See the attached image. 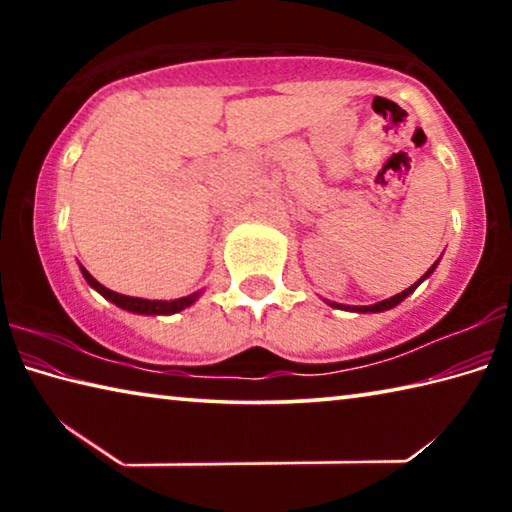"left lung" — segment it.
Returning a JSON list of instances; mask_svg holds the SVG:
<instances>
[{"label":"left lung","mask_w":512,"mask_h":512,"mask_svg":"<svg viewBox=\"0 0 512 512\" xmlns=\"http://www.w3.org/2000/svg\"><path fill=\"white\" fill-rule=\"evenodd\" d=\"M438 262L440 259H436V262H433V266L429 268L427 273H424L418 282L415 284H411L409 289H404L402 293H397V296H393V298H386V300H381V302H375V305H368V307H354V305H341V302H332V300H325L329 307H334V309H343V311H354V314H379V311H388V309H393V307H397L400 305V302L404 300V298H409L411 293L420 287V284L427 280V277L436 271V266H438Z\"/></svg>","instance_id":"left-lung-1"}]
</instances>
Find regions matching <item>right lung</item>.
<instances>
[{
  "label": "right lung",
  "mask_w": 512,
  "mask_h": 512,
  "mask_svg": "<svg viewBox=\"0 0 512 512\" xmlns=\"http://www.w3.org/2000/svg\"><path fill=\"white\" fill-rule=\"evenodd\" d=\"M79 268H81V273L85 277V282H88L94 291H99L103 298L112 302V305H117L119 309H124V311H131V314H142V316H171V314H178V311L192 307L194 302L201 298V293H203V291H196V293H192V296H185V298H178V300H146V298L121 296V293L110 291V289L103 287L101 282L94 280V277L88 271H85L83 266H79Z\"/></svg>",
  "instance_id": "1"
}]
</instances>
